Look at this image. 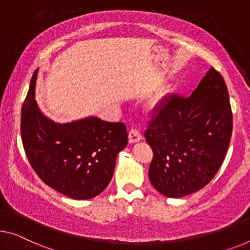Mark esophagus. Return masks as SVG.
<instances>
[{"instance_id": "34e87169", "label": "esophagus", "mask_w": 250, "mask_h": 250, "mask_svg": "<svg viewBox=\"0 0 250 250\" xmlns=\"http://www.w3.org/2000/svg\"><path fill=\"white\" fill-rule=\"evenodd\" d=\"M128 137H129V143L130 144L138 143V141H140L141 139H143V136H141V133L138 131L137 129L130 130Z\"/></svg>"}]
</instances>
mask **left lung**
Returning <instances> with one entry per match:
<instances>
[{
    "label": "left lung",
    "instance_id": "obj_1",
    "mask_svg": "<svg viewBox=\"0 0 250 250\" xmlns=\"http://www.w3.org/2000/svg\"><path fill=\"white\" fill-rule=\"evenodd\" d=\"M232 132L229 94L220 73L208 69L189 95H168L145 131L154 158L148 176L167 197L203 188L220 168Z\"/></svg>",
    "mask_w": 250,
    "mask_h": 250
}]
</instances>
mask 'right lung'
I'll return each instance as SVG.
<instances>
[{"mask_svg": "<svg viewBox=\"0 0 250 250\" xmlns=\"http://www.w3.org/2000/svg\"><path fill=\"white\" fill-rule=\"evenodd\" d=\"M38 69L33 73L21 112L22 143L44 184L70 199L88 200L102 193L113 176L117 156L128 145L122 122L96 117L58 124L36 101Z\"/></svg>", "mask_w": 250, "mask_h": 250, "instance_id": "right-lung-1", "label": "right lung"}]
</instances>
